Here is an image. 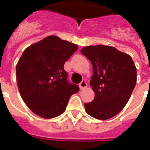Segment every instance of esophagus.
Instances as JSON below:
<instances>
[{
  "mask_svg": "<svg viewBox=\"0 0 150 150\" xmlns=\"http://www.w3.org/2000/svg\"><path fill=\"white\" fill-rule=\"evenodd\" d=\"M87 86H88V84H87L86 81L85 79H82V82H80V84H79L80 89H81V90H82V89H86V88L87 87Z\"/></svg>",
  "mask_w": 150,
  "mask_h": 150,
  "instance_id": "34e87169",
  "label": "esophagus"
}]
</instances>
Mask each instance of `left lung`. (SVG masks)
<instances>
[{
	"mask_svg": "<svg viewBox=\"0 0 150 150\" xmlns=\"http://www.w3.org/2000/svg\"><path fill=\"white\" fill-rule=\"evenodd\" d=\"M81 53L91 61L90 86L94 100L85 103L87 114L94 118H111L128 103L136 84V68L128 54L104 45L89 46Z\"/></svg>",
	"mask_w": 150,
	"mask_h": 150,
	"instance_id": "obj_1",
	"label": "left lung"
}]
</instances>
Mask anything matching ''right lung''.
<instances>
[{
	"mask_svg": "<svg viewBox=\"0 0 150 150\" xmlns=\"http://www.w3.org/2000/svg\"><path fill=\"white\" fill-rule=\"evenodd\" d=\"M78 46L50 36L27 47L16 66L18 87L27 107L43 118L63 114L78 85L68 82L64 64Z\"/></svg>",
	"mask_w": 150,
	"mask_h": 150,
	"instance_id": "add662e5",
	"label": "right lung"
}]
</instances>
